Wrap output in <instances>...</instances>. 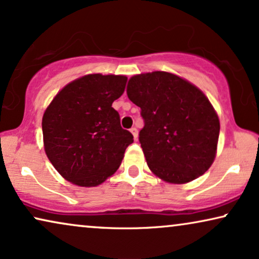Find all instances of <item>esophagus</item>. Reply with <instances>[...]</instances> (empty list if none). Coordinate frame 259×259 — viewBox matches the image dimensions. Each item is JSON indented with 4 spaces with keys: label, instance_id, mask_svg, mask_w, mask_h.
<instances>
[{
    "label": "esophagus",
    "instance_id": "obj_1",
    "mask_svg": "<svg viewBox=\"0 0 259 259\" xmlns=\"http://www.w3.org/2000/svg\"><path fill=\"white\" fill-rule=\"evenodd\" d=\"M130 132H132V134H133V136H134V139L135 140H137V136H139V130H137V127H135V126H133L132 129H130Z\"/></svg>",
    "mask_w": 259,
    "mask_h": 259
}]
</instances>
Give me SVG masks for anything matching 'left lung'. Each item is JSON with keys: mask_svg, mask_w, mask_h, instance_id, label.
Here are the masks:
<instances>
[{"mask_svg": "<svg viewBox=\"0 0 259 259\" xmlns=\"http://www.w3.org/2000/svg\"><path fill=\"white\" fill-rule=\"evenodd\" d=\"M126 95L141 108L144 126L139 140L156 177L186 184L211 167L220 123L208 98L196 86L156 71L130 78Z\"/></svg>", "mask_w": 259, "mask_h": 259, "instance_id": "left-lung-1", "label": "left lung"}]
</instances>
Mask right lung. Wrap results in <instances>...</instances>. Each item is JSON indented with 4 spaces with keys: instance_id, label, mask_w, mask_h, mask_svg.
Returning a JSON list of instances; mask_svg holds the SVG:
<instances>
[{
    "instance_id": "1",
    "label": "right lung",
    "mask_w": 259,
    "mask_h": 259,
    "mask_svg": "<svg viewBox=\"0 0 259 259\" xmlns=\"http://www.w3.org/2000/svg\"><path fill=\"white\" fill-rule=\"evenodd\" d=\"M126 80L125 75H84L65 86L48 105L42 117L45 151L67 181L94 187L118 169L134 142L112 108Z\"/></svg>"
}]
</instances>
